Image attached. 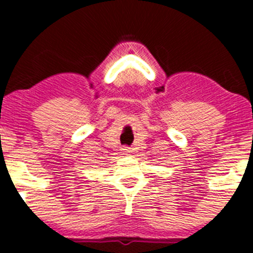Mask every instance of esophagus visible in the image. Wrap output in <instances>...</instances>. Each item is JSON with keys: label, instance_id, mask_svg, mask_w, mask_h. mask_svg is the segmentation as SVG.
I'll return each instance as SVG.
<instances>
[{"label": "esophagus", "instance_id": "esophagus-1", "mask_svg": "<svg viewBox=\"0 0 253 253\" xmlns=\"http://www.w3.org/2000/svg\"><path fill=\"white\" fill-rule=\"evenodd\" d=\"M122 151H123V153L126 154V156H129V154L131 153V149L128 148V147H124V148H122Z\"/></svg>", "mask_w": 253, "mask_h": 253}]
</instances>
